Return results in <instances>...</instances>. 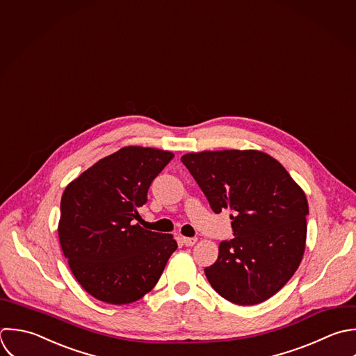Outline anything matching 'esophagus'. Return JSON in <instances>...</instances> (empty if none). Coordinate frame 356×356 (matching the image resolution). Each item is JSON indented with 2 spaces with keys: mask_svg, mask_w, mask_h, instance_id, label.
<instances>
[{
  "mask_svg": "<svg viewBox=\"0 0 356 356\" xmlns=\"http://www.w3.org/2000/svg\"><path fill=\"white\" fill-rule=\"evenodd\" d=\"M181 240H183L184 245H187V247H193V245L197 243V238H195V237H183Z\"/></svg>",
  "mask_w": 356,
  "mask_h": 356,
  "instance_id": "esophagus-1",
  "label": "esophagus"
}]
</instances>
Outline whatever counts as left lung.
<instances>
[{
	"mask_svg": "<svg viewBox=\"0 0 356 356\" xmlns=\"http://www.w3.org/2000/svg\"><path fill=\"white\" fill-rule=\"evenodd\" d=\"M215 213L230 209L234 238L219 244L205 276L237 305L273 297L298 269L307 243L308 200L284 166L258 149L181 156Z\"/></svg>",
	"mask_w": 356,
	"mask_h": 356,
	"instance_id": "1",
	"label": "left lung"
}]
</instances>
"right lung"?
<instances>
[{
  "label": "right lung",
  "mask_w": 356,
  "mask_h": 356,
  "mask_svg": "<svg viewBox=\"0 0 356 356\" xmlns=\"http://www.w3.org/2000/svg\"><path fill=\"white\" fill-rule=\"evenodd\" d=\"M175 155L129 145L72 180L60 200L58 236L79 284L98 301L124 305L158 283L177 243L134 220L152 180Z\"/></svg>",
  "instance_id": "1"
}]
</instances>
